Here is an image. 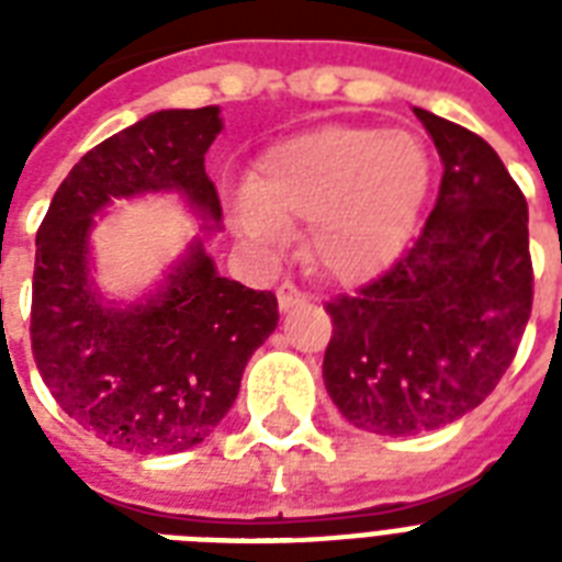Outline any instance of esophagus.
I'll list each match as a JSON object with an SVG mask.
<instances>
[{
	"label": "esophagus",
	"instance_id": "esophagus-1",
	"mask_svg": "<svg viewBox=\"0 0 562 562\" xmlns=\"http://www.w3.org/2000/svg\"><path fill=\"white\" fill-rule=\"evenodd\" d=\"M277 303H280L282 312H289V308L300 306V303H306V294H303L297 285H291V282H282L280 291H277Z\"/></svg>",
	"mask_w": 562,
	"mask_h": 562
}]
</instances>
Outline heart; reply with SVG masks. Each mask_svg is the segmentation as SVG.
<instances>
[{"label":"heart","mask_w":562,"mask_h":562,"mask_svg":"<svg viewBox=\"0 0 562 562\" xmlns=\"http://www.w3.org/2000/svg\"><path fill=\"white\" fill-rule=\"evenodd\" d=\"M428 183L431 157L414 131L315 127L265 154L233 203V224L254 247L277 250L294 221H308V262L356 285L408 247Z\"/></svg>","instance_id":"heart-1"}]
</instances>
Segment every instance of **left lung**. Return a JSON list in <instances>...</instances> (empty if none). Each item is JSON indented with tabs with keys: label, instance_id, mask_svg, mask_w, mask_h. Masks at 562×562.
I'll return each instance as SVG.
<instances>
[{
	"label": "left lung",
	"instance_id": "left-lung-1",
	"mask_svg": "<svg viewBox=\"0 0 562 562\" xmlns=\"http://www.w3.org/2000/svg\"><path fill=\"white\" fill-rule=\"evenodd\" d=\"M443 162L414 247L379 280L326 303V391L347 423L435 431L487 400L533 303L528 203L479 134L414 108Z\"/></svg>",
	"mask_w": 562,
	"mask_h": 562
}]
</instances>
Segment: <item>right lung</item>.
Here are the masks:
<instances>
[{
    "instance_id": "add662e5",
    "label": "right lung",
    "mask_w": 562,
    "mask_h": 562,
    "mask_svg": "<svg viewBox=\"0 0 562 562\" xmlns=\"http://www.w3.org/2000/svg\"><path fill=\"white\" fill-rule=\"evenodd\" d=\"M221 110H157L87 151L37 229L31 350L69 417L104 443L175 454L215 431L238 396L247 359L277 329L273 291L215 271L194 236L162 280L134 303L110 300L92 277L95 215L119 198L175 192L221 229V201L203 157Z\"/></svg>"
}]
</instances>
